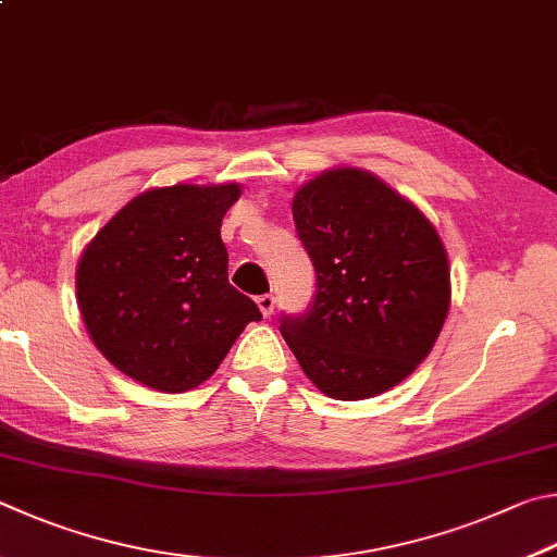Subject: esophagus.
Returning <instances> with one entry per match:
<instances>
[{
  "mask_svg": "<svg viewBox=\"0 0 557 557\" xmlns=\"http://www.w3.org/2000/svg\"><path fill=\"white\" fill-rule=\"evenodd\" d=\"M257 306L263 313V318H269L273 313V306H276V298H273L271 294H263V296L257 298Z\"/></svg>",
  "mask_w": 557,
  "mask_h": 557,
  "instance_id": "obj_1",
  "label": "esophagus"
}]
</instances>
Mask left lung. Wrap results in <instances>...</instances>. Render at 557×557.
Instances as JSON below:
<instances>
[{"instance_id":"8db88e82","label":"left lung","mask_w":557,"mask_h":557,"mask_svg":"<svg viewBox=\"0 0 557 557\" xmlns=\"http://www.w3.org/2000/svg\"><path fill=\"white\" fill-rule=\"evenodd\" d=\"M296 232L315 267L306 313L281 335L320 392L384 394L431 355L450 310L447 251L411 200L359 169H330L294 195Z\"/></svg>"}]
</instances>
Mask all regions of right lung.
Returning <instances> with one entry per match:
<instances>
[{"label": "right lung", "mask_w": 557, "mask_h": 557, "mask_svg": "<svg viewBox=\"0 0 557 557\" xmlns=\"http://www.w3.org/2000/svg\"><path fill=\"white\" fill-rule=\"evenodd\" d=\"M237 183L169 185L136 195L87 244L77 306L95 347L144 386L202 384L261 310L227 281L222 218Z\"/></svg>", "instance_id": "1"}]
</instances>
